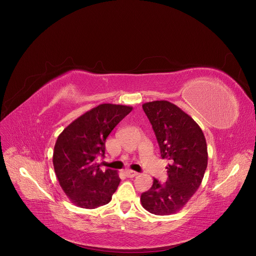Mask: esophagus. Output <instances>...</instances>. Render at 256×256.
<instances>
[{
	"label": "esophagus",
	"mask_w": 256,
	"mask_h": 256,
	"mask_svg": "<svg viewBox=\"0 0 256 256\" xmlns=\"http://www.w3.org/2000/svg\"><path fill=\"white\" fill-rule=\"evenodd\" d=\"M125 175H126L127 177H129V178H132V177L138 176V173H136V172H134V171H132V170H126V171H125Z\"/></svg>",
	"instance_id": "esophagus-1"
}]
</instances>
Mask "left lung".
<instances>
[{
    "label": "left lung",
    "instance_id": "obj_1",
    "mask_svg": "<svg viewBox=\"0 0 256 256\" xmlns=\"http://www.w3.org/2000/svg\"><path fill=\"white\" fill-rule=\"evenodd\" d=\"M168 162V180L153 179L151 188L142 194V208L157 216L179 212L199 188L208 168V144L199 125L168 101L142 104Z\"/></svg>",
    "mask_w": 256,
    "mask_h": 256
}]
</instances>
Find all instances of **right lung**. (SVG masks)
I'll list each match as a JSON object with an SVG mask.
<instances>
[{
  "instance_id": "1",
  "label": "right lung",
  "mask_w": 256,
  "mask_h": 256,
  "mask_svg": "<svg viewBox=\"0 0 256 256\" xmlns=\"http://www.w3.org/2000/svg\"><path fill=\"white\" fill-rule=\"evenodd\" d=\"M131 110V106L100 104L59 134L53 153L55 174L78 208L94 210L110 202L120 179L114 170L102 171L96 158L104 156L107 136Z\"/></svg>"
}]
</instances>
